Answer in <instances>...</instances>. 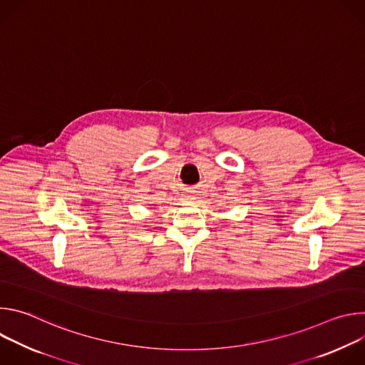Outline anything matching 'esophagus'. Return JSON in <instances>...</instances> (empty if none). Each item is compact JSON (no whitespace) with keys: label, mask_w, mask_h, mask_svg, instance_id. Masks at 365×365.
Segmentation results:
<instances>
[{"label":"esophagus","mask_w":365,"mask_h":365,"mask_svg":"<svg viewBox=\"0 0 365 365\" xmlns=\"http://www.w3.org/2000/svg\"><path fill=\"white\" fill-rule=\"evenodd\" d=\"M185 197H187V199H192V195H186Z\"/></svg>","instance_id":"esophagus-1"}]
</instances>
